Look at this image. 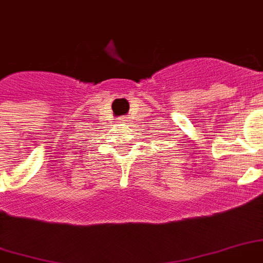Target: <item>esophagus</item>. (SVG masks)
Returning <instances> with one entry per match:
<instances>
[{
  "instance_id": "obj_1",
  "label": "esophagus",
  "mask_w": 263,
  "mask_h": 263,
  "mask_svg": "<svg viewBox=\"0 0 263 263\" xmlns=\"http://www.w3.org/2000/svg\"><path fill=\"white\" fill-rule=\"evenodd\" d=\"M128 121H129V119H128V117H120L119 119V123H121V124H127Z\"/></svg>"
}]
</instances>
